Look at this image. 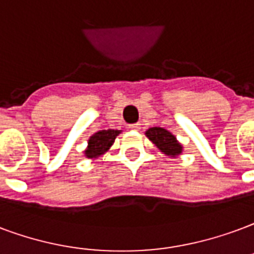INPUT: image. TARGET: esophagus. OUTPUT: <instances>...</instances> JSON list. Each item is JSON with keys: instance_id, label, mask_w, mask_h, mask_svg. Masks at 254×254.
I'll list each match as a JSON object with an SVG mask.
<instances>
[{"instance_id": "34e87169", "label": "esophagus", "mask_w": 254, "mask_h": 254, "mask_svg": "<svg viewBox=\"0 0 254 254\" xmlns=\"http://www.w3.org/2000/svg\"><path fill=\"white\" fill-rule=\"evenodd\" d=\"M129 129L130 130H140L141 129V124H132V125H129Z\"/></svg>"}]
</instances>
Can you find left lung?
Returning <instances> with one entry per match:
<instances>
[{"label": "left lung", "mask_w": 254, "mask_h": 254, "mask_svg": "<svg viewBox=\"0 0 254 254\" xmlns=\"http://www.w3.org/2000/svg\"><path fill=\"white\" fill-rule=\"evenodd\" d=\"M145 134L164 155L170 156V157H176L183 151L182 144L167 129H163V127H151V129L146 130Z\"/></svg>", "instance_id": "1"}]
</instances>
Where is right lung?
Listing matches in <instances>:
<instances>
[{
	"mask_svg": "<svg viewBox=\"0 0 254 254\" xmlns=\"http://www.w3.org/2000/svg\"><path fill=\"white\" fill-rule=\"evenodd\" d=\"M121 133V130H114V129H108V130H99L94 133L89 138V145L84 151V155L87 159H97L105 152L109 151V148L113 145L116 137Z\"/></svg>",
	"mask_w": 254,
	"mask_h": 254,
	"instance_id": "obj_1",
	"label": "right lung"
}]
</instances>
